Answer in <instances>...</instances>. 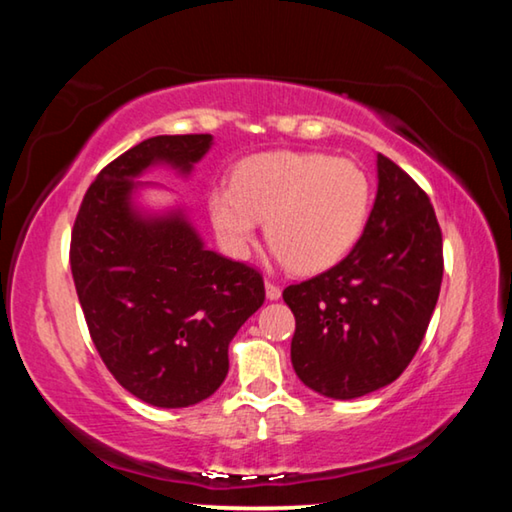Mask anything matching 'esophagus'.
Returning <instances> with one entry per match:
<instances>
[{"mask_svg": "<svg viewBox=\"0 0 512 512\" xmlns=\"http://www.w3.org/2000/svg\"><path fill=\"white\" fill-rule=\"evenodd\" d=\"M266 298L268 300H280L282 298L280 287H277V284H273V282H268V280H266Z\"/></svg>", "mask_w": 512, "mask_h": 512, "instance_id": "obj_1", "label": "esophagus"}]
</instances>
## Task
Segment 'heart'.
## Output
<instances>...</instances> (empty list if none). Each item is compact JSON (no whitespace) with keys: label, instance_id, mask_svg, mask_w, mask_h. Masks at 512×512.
<instances>
[{"label":"heart","instance_id":"1","mask_svg":"<svg viewBox=\"0 0 512 512\" xmlns=\"http://www.w3.org/2000/svg\"><path fill=\"white\" fill-rule=\"evenodd\" d=\"M216 237L232 257H246L266 221L273 259L296 273H320L357 244L370 210L368 176L325 153L266 151L239 162L232 185L210 192Z\"/></svg>","mask_w":512,"mask_h":512}]
</instances>
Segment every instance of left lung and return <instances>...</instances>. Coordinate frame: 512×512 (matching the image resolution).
Wrapping results in <instances>:
<instances>
[{
  "mask_svg": "<svg viewBox=\"0 0 512 512\" xmlns=\"http://www.w3.org/2000/svg\"><path fill=\"white\" fill-rule=\"evenodd\" d=\"M443 282V237L429 196L377 153V196L350 255L282 298L296 316L291 363L332 400L379 391L418 352Z\"/></svg>",
  "mask_w": 512,
  "mask_h": 512,
  "instance_id": "obj_1",
  "label": "left lung"
}]
</instances>
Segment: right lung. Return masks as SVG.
Here are the masks:
<instances>
[{"instance_id": "add662e5", "label": "right lung", "mask_w": 512, "mask_h": 512, "mask_svg": "<svg viewBox=\"0 0 512 512\" xmlns=\"http://www.w3.org/2000/svg\"><path fill=\"white\" fill-rule=\"evenodd\" d=\"M212 135H158L103 169L72 230V275L90 336L128 393L185 409L216 393L228 345L264 305L255 268L214 253L183 203L151 207L140 180L151 169L189 178Z\"/></svg>"}]
</instances>
